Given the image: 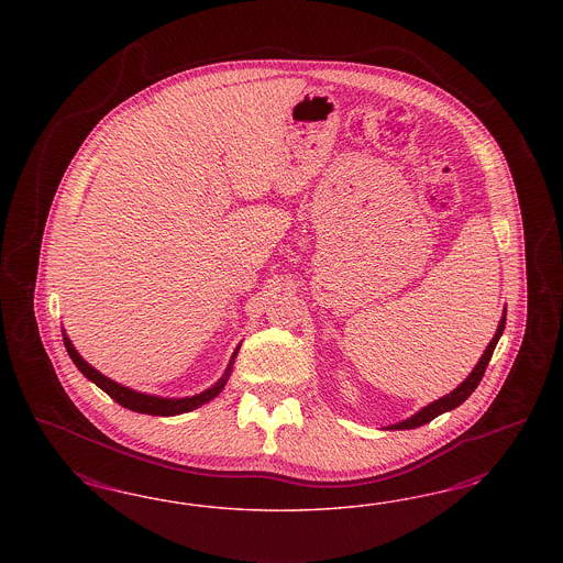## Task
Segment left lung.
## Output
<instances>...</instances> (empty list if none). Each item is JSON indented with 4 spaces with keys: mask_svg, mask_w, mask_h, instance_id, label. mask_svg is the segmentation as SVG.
<instances>
[{
    "mask_svg": "<svg viewBox=\"0 0 563 563\" xmlns=\"http://www.w3.org/2000/svg\"><path fill=\"white\" fill-rule=\"evenodd\" d=\"M504 328H506V309H504V316H501L499 325H497V330H495L494 339H492V342L487 344V349H485L483 357L478 358L475 369L468 374V377L462 382L461 386H459V388H454L452 393L442 396L440 400H433L431 405H427V407H423L419 412H415V415L409 417L407 421H400V423L390 426L388 429H415V427L426 426V423L433 421L438 415H442L445 410H452L456 409V407H461L462 402H464L471 394L475 393V388L481 384L483 374H485V369H487V365H489V361H492V355H494L495 344L499 341V336L504 334Z\"/></svg>",
    "mask_w": 563,
    "mask_h": 563,
    "instance_id": "8db88e82",
    "label": "left lung"
}]
</instances>
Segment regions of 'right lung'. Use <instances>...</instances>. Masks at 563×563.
I'll use <instances>...</instances> for the list:
<instances>
[{"instance_id": "add662e5", "label": "right lung", "mask_w": 563, "mask_h": 563, "mask_svg": "<svg viewBox=\"0 0 563 563\" xmlns=\"http://www.w3.org/2000/svg\"><path fill=\"white\" fill-rule=\"evenodd\" d=\"M64 344L68 351L69 358L74 361V365L80 369V374H85L92 384H97L102 393L109 394L118 405L123 409L134 410V412H144V415H156V417H173V415H181V412H189V410L198 409L206 405L208 400H212L214 396L221 394L229 375H231V367H233V358L238 357L239 349L233 353V357L229 361V367L222 375L221 379L208 388L205 393L196 394V396H188V398H161V396H153V394L136 393L128 386H121L118 382L109 379L107 375L97 372L92 365H88L85 358L78 355V351L74 349V344L69 341L68 336L64 334Z\"/></svg>"}]
</instances>
